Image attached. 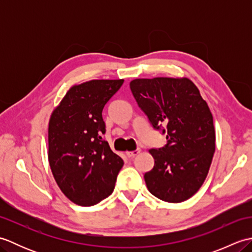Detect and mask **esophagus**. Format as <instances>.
Wrapping results in <instances>:
<instances>
[{
  "instance_id": "esophagus-1",
  "label": "esophagus",
  "mask_w": 252,
  "mask_h": 252,
  "mask_svg": "<svg viewBox=\"0 0 252 252\" xmlns=\"http://www.w3.org/2000/svg\"><path fill=\"white\" fill-rule=\"evenodd\" d=\"M140 152H141V149H135V151H133V152H127L126 156L129 158H134L135 156H137L138 154H140Z\"/></svg>"
}]
</instances>
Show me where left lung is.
Listing matches in <instances>:
<instances>
[{
  "label": "left lung",
  "instance_id": "1",
  "mask_svg": "<svg viewBox=\"0 0 252 252\" xmlns=\"http://www.w3.org/2000/svg\"><path fill=\"white\" fill-rule=\"evenodd\" d=\"M131 92L155 130L167 144L152 148L154 168L144 174L148 190L159 199L182 202L205 182L216 151L213 118L189 79H135Z\"/></svg>",
  "mask_w": 252,
  "mask_h": 252
}]
</instances>
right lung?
<instances>
[{"instance_id":"1","label":"right lung","mask_w":252,"mask_h":252,"mask_svg":"<svg viewBox=\"0 0 252 252\" xmlns=\"http://www.w3.org/2000/svg\"><path fill=\"white\" fill-rule=\"evenodd\" d=\"M123 80H92L74 85L49 123V161L56 183L72 202L94 206L115 189L123 165L101 135L103 109Z\"/></svg>"}]
</instances>
